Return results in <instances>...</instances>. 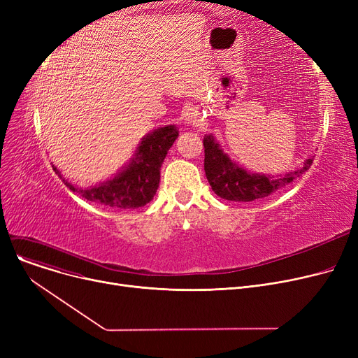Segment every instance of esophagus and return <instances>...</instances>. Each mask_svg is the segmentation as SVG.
Returning <instances> with one entry per match:
<instances>
[{
  "instance_id": "34e87169",
  "label": "esophagus",
  "mask_w": 358,
  "mask_h": 358,
  "mask_svg": "<svg viewBox=\"0 0 358 358\" xmlns=\"http://www.w3.org/2000/svg\"><path fill=\"white\" fill-rule=\"evenodd\" d=\"M199 120H200V117H199V113H197V110H196V108H193V107L187 108V111L184 113V122H185L187 124H192V126H194V124H197V123H199Z\"/></svg>"
}]
</instances>
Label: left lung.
Listing matches in <instances>:
<instances>
[{
	"label": "left lung",
	"instance_id": "obj_1",
	"mask_svg": "<svg viewBox=\"0 0 358 358\" xmlns=\"http://www.w3.org/2000/svg\"><path fill=\"white\" fill-rule=\"evenodd\" d=\"M204 145V171L215 194L231 201H252L264 199L283 189L294 178L306 173L313 158L309 157L303 165L283 176L257 174L248 171L222 149L213 135L203 138Z\"/></svg>",
	"mask_w": 358,
	"mask_h": 358
}]
</instances>
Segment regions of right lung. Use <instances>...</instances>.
<instances>
[{"instance_id":"1","label":"right lung","mask_w":358,"mask_h":358,"mask_svg":"<svg viewBox=\"0 0 358 358\" xmlns=\"http://www.w3.org/2000/svg\"><path fill=\"white\" fill-rule=\"evenodd\" d=\"M178 136L176 124H166L149 131L139 142L134 158L123 165L115 177L81 189L65 180L53 165L69 190L80 193L85 200L115 209H136L154 199L161 178V165L169 148Z\"/></svg>"}]
</instances>
